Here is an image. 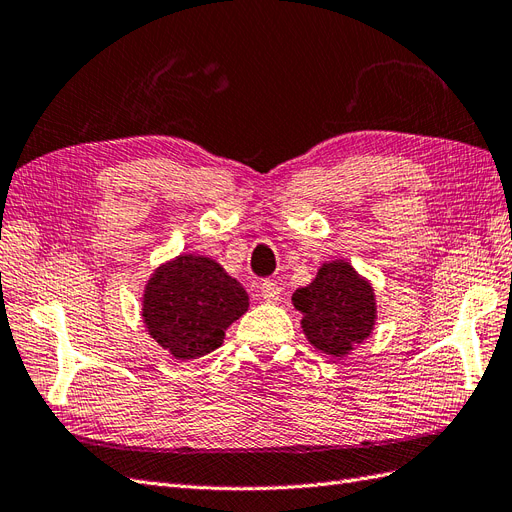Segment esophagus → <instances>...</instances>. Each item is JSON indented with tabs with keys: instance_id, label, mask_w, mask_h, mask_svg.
<instances>
[{
	"instance_id": "obj_1",
	"label": "esophagus",
	"mask_w": 512,
	"mask_h": 512,
	"mask_svg": "<svg viewBox=\"0 0 512 512\" xmlns=\"http://www.w3.org/2000/svg\"><path fill=\"white\" fill-rule=\"evenodd\" d=\"M280 295H282V288L275 282H262L260 284V297L265 299L267 303H275L280 299Z\"/></svg>"
}]
</instances>
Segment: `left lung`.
<instances>
[{
  "instance_id": "left-lung-1",
  "label": "left lung",
  "mask_w": 512,
  "mask_h": 512,
  "mask_svg": "<svg viewBox=\"0 0 512 512\" xmlns=\"http://www.w3.org/2000/svg\"><path fill=\"white\" fill-rule=\"evenodd\" d=\"M301 329L314 349L329 357H347L377 323V295L370 280L347 260H327L316 278L293 293Z\"/></svg>"
}]
</instances>
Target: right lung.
Returning <instances> with one entry per match:
<instances>
[{
  "mask_svg": "<svg viewBox=\"0 0 512 512\" xmlns=\"http://www.w3.org/2000/svg\"><path fill=\"white\" fill-rule=\"evenodd\" d=\"M250 308L245 288L217 260L178 254L150 275L142 295L148 336L178 362L222 347L226 329Z\"/></svg>",
  "mask_w": 512,
  "mask_h": 512,
  "instance_id": "right-lung-1",
  "label": "right lung"
}]
</instances>
